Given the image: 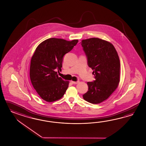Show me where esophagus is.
I'll return each mask as SVG.
<instances>
[{"label":"esophagus","instance_id":"obj_1","mask_svg":"<svg viewBox=\"0 0 146 146\" xmlns=\"http://www.w3.org/2000/svg\"><path fill=\"white\" fill-rule=\"evenodd\" d=\"M79 81H72V83H73V84H78V83Z\"/></svg>","mask_w":146,"mask_h":146}]
</instances>
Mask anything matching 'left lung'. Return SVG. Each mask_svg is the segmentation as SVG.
<instances>
[{
  "label": "left lung",
  "mask_w": 146,
  "mask_h": 146,
  "mask_svg": "<svg viewBox=\"0 0 146 146\" xmlns=\"http://www.w3.org/2000/svg\"><path fill=\"white\" fill-rule=\"evenodd\" d=\"M81 43L95 78L87 83L88 91L83 98L92 104L101 103L110 96L120 82L119 57L113 45L106 40L91 38Z\"/></svg>",
  "instance_id": "1"
}]
</instances>
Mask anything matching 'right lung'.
Segmentation results:
<instances>
[{
	"label": "right lung",
	"mask_w": 146,
	"mask_h": 146,
	"mask_svg": "<svg viewBox=\"0 0 146 146\" xmlns=\"http://www.w3.org/2000/svg\"><path fill=\"white\" fill-rule=\"evenodd\" d=\"M78 39L68 41L51 38L40 43L33 55L30 65V78L34 88L42 99L54 102L64 96L69 82L57 75L61 70L63 56L78 43Z\"/></svg>",
	"instance_id": "add662e5"
}]
</instances>
